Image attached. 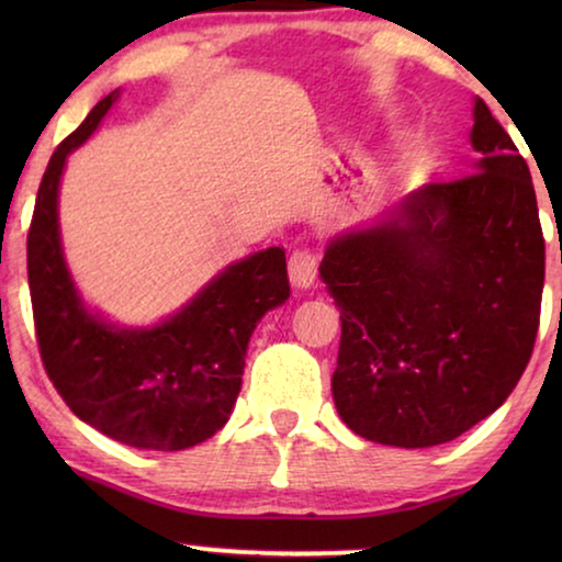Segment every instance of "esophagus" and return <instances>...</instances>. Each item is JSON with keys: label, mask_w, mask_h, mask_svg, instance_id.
<instances>
[{"label": "esophagus", "mask_w": 562, "mask_h": 562, "mask_svg": "<svg viewBox=\"0 0 562 562\" xmlns=\"http://www.w3.org/2000/svg\"><path fill=\"white\" fill-rule=\"evenodd\" d=\"M289 276L296 289H310L317 279V256L310 248H296L289 258Z\"/></svg>", "instance_id": "esophagus-1"}]
</instances>
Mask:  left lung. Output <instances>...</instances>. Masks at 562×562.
Segmentation results:
<instances>
[{
	"mask_svg": "<svg viewBox=\"0 0 562 562\" xmlns=\"http://www.w3.org/2000/svg\"><path fill=\"white\" fill-rule=\"evenodd\" d=\"M473 120V173L427 183L322 258L342 319L335 406L371 442L456 440L506 402L532 358L544 286L532 176L483 99Z\"/></svg>",
	"mask_w": 562,
	"mask_h": 562,
	"instance_id": "obj_1",
	"label": "left lung"
}]
</instances>
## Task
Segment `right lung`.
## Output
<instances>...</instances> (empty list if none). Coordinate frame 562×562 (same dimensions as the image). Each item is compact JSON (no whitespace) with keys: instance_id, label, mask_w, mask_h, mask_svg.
Wrapping results in <instances>:
<instances>
[{"instance_id":"add662e5","label":"right lung","mask_w":562,"mask_h":562,"mask_svg":"<svg viewBox=\"0 0 562 562\" xmlns=\"http://www.w3.org/2000/svg\"><path fill=\"white\" fill-rule=\"evenodd\" d=\"M117 91L58 145L27 233V283L37 348L53 386L81 422L140 450H187L225 427L245 352L268 310L289 299L286 252L268 248L227 266L171 319L120 329L83 306L58 235V183Z\"/></svg>"}]
</instances>
